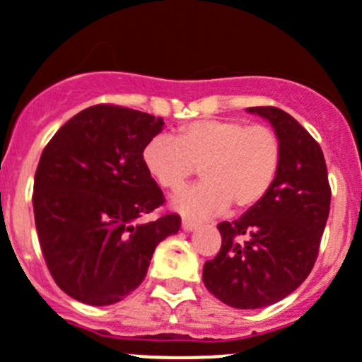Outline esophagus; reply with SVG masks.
<instances>
[{
    "label": "esophagus",
    "instance_id": "1",
    "mask_svg": "<svg viewBox=\"0 0 362 362\" xmlns=\"http://www.w3.org/2000/svg\"><path fill=\"white\" fill-rule=\"evenodd\" d=\"M182 228H184L185 231H192L198 228V223H194V221H191V219H184L182 221Z\"/></svg>",
    "mask_w": 362,
    "mask_h": 362
}]
</instances>
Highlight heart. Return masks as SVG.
<instances>
[{"label": "heart", "instance_id": "1", "mask_svg": "<svg viewBox=\"0 0 362 362\" xmlns=\"http://www.w3.org/2000/svg\"><path fill=\"white\" fill-rule=\"evenodd\" d=\"M143 164L163 189L177 191L196 170L203 182L180 191L173 206L191 217L245 212L274 187L283 164V143L269 125L242 120H196L177 138L156 136L143 148Z\"/></svg>", "mask_w": 362, "mask_h": 362}]
</instances>
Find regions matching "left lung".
<instances>
[{
  "label": "left lung",
  "mask_w": 362,
  "mask_h": 362,
  "mask_svg": "<svg viewBox=\"0 0 362 362\" xmlns=\"http://www.w3.org/2000/svg\"><path fill=\"white\" fill-rule=\"evenodd\" d=\"M247 111L272 124L283 143V164L258 205L217 224L221 249L203 265L206 290L237 310L278 303L310 276L331 209L327 166L313 136L279 107Z\"/></svg>",
  "instance_id": "left-lung-1"
}]
</instances>
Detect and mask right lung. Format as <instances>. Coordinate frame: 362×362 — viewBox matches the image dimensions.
Wrapping results in <instances>:
<instances>
[{"mask_svg": "<svg viewBox=\"0 0 362 362\" xmlns=\"http://www.w3.org/2000/svg\"><path fill=\"white\" fill-rule=\"evenodd\" d=\"M164 120L115 104L86 107L59 127L35 171L38 242L56 285L90 306L115 304L143 283L153 251L180 230L143 148Z\"/></svg>", "mask_w": 362, "mask_h": 362, "instance_id": "add662e5", "label": "right lung"}]
</instances>
